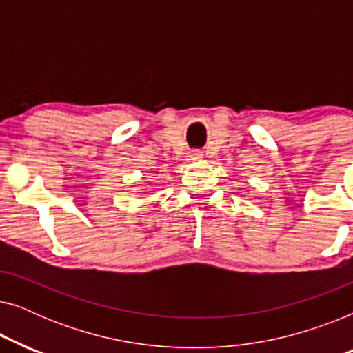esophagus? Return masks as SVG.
<instances>
[{
  "mask_svg": "<svg viewBox=\"0 0 353 353\" xmlns=\"http://www.w3.org/2000/svg\"><path fill=\"white\" fill-rule=\"evenodd\" d=\"M190 159H191V161H199V159H202V154L194 151V152L190 154Z\"/></svg>",
  "mask_w": 353,
  "mask_h": 353,
  "instance_id": "esophagus-1",
  "label": "esophagus"
}]
</instances>
